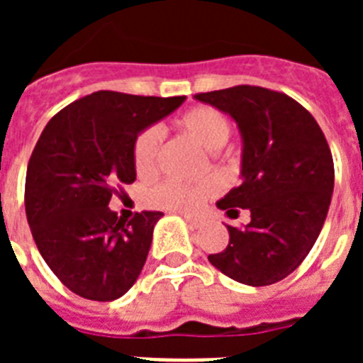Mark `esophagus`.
Masks as SVG:
<instances>
[{
  "mask_svg": "<svg viewBox=\"0 0 363 363\" xmlns=\"http://www.w3.org/2000/svg\"><path fill=\"white\" fill-rule=\"evenodd\" d=\"M185 220H187V223L191 229H201V227H203V220H201V218L185 216Z\"/></svg>",
  "mask_w": 363,
  "mask_h": 363,
  "instance_id": "esophagus-1",
  "label": "esophagus"
}]
</instances>
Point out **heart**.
<instances>
[{
	"label": "heart",
	"instance_id": "1",
	"mask_svg": "<svg viewBox=\"0 0 363 363\" xmlns=\"http://www.w3.org/2000/svg\"><path fill=\"white\" fill-rule=\"evenodd\" d=\"M178 125L205 149H220L230 138L229 118L216 107L198 105L178 118ZM163 134L160 127L150 125L138 133L133 143V163L138 176H150L156 171ZM218 185L214 179H201L196 184H184L176 179H163L149 191V200L163 209L178 213H196L207 198L214 196Z\"/></svg>",
	"mask_w": 363,
	"mask_h": 363
}]
</instances>
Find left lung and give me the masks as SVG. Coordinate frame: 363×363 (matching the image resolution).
Instances as JSON below:
<instances>
[{"mask_svg": "<svg viewBox=\"0 0 363 363\" xmlns=\"http://www.w3.org/2000/svg\"><path fill=\"white\" fill-rule=\"evenodd\" d=\"M194 98L242 130L243 182L216 205L230 218L251 211L243 229L227 225L229 243L209 262L240 284H277L306 259L325 221L335 187L329 143L313 114L284 92L236 85Z\"/></svg>", "mask_w": 363, "mask_h": 363, "instance_id": "obj_1", "label": "left lung"}]
</instances>
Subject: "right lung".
Masks as SVG:
<instances>
[{
	"instance_id": "add662e5",
	"label": "right lung",
	"mask_w": 363,
	"mask_h": 363,
	"mask_svg": "<svg viewBox=\"0 0 363 363\" xmlns=\"http://www.w3.org/2000/svg\"><path fill=\"white\" fill-rule=\"evenodd\" d=\"M184 101L98 91L62 108L41 133L28 160L25 211L38 251L78 296L116 300L140 277L163 213L142 211L127 221L108 201L136 179L138 133Z\"/></svg>"
}]
</instances>
